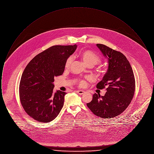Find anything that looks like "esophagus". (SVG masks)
Masks as SVG:
<instances>
[{
    "label": "esophagus",
    "instance_id": "1",
    "mask_svg": "<svg viewBox=\"0 0 154 154\" xmlns=\"http://www.w3.org/2000/svg\"><path fill=\"white\" fill-rule=\"evenodd\" d=\"M77 92L79 94H80V95H83V94H84L85 93V92L84 91H77Z\"/></svg>",
    "mask_w": 154,
    "mask_h": 154
}]
</instances>
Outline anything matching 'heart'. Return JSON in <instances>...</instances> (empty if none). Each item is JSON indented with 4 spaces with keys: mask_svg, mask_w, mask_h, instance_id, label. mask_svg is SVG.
Returning a JSON list of instances; mask_svg holds the SVG:
<instances>
[{
    "mask_svg": "<svg viewBox=\"0 0 154 154\" xmlns=\"http://www.w3.org/2000/svg\"><path fill=\"white\" fill-rule=\"evenodd\" d=\"M79 57L84 62V63L87 66L89 65L95 66L100 63L101 62V59L96 54L88 50H84L80 52ZM72 61H73V59L71 57H69L67 58L65 62L66 69H68L70 67V66H71L72 63ZM84 84H85L84 81L82 80H80L79 81V85L81 87L84 86Z\"/></svg>",
    "mask_w": 154,
    "mask_h": 154,
    "instance_id": "obj_1",
    "label": "heart"
}]
</instances>
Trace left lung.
<instances>
[{
	"instance_id": "left-lung-1",
	"label": "left lung",
	"mask_w": 154,
	"mask_h": 154,
	"mask_svg": "<svg viewBox=\"0 0 154 154\" xmlns=\"http://www.w3.org/2000/svg\"><path fill=\"white\" fill-rule=\"evenodd\" d=\"M103 55L108 58L106 73L96 85L102 89L106 87L104 96L95 94L88 108L97 117L111 118L121 114L131 102L135 91V79L128 60L121 52L102 44H96Z\"/></svg>"
}]
</instances>
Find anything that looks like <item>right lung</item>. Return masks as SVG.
I'll return each instance as SVG.
<instances>
[{
    "label": "right lung",
    "mask_w": 154,
    "mask_h": 154,
    "mask_svg": "<svg viewBox=\"0 0 154 154\" xmlns=\"http://www.w3.org/2000/svg\"><path fill=\"white\" fill-rule=\"evenodd\" d=\"M77 45H54L37 55L26 66L20 83V99L28 116L40 122L58 116L66 92H54V78L62 75Z\"/></svg>",
    "instance_id": "add662e5"
}]
</instances>
